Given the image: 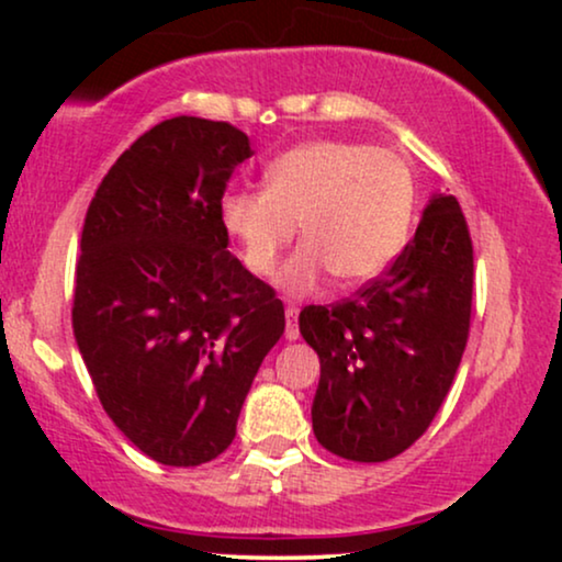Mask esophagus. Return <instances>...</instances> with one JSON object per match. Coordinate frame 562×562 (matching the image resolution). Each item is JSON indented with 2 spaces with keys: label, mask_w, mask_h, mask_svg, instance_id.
<instances>
[{
  "label": "esophagus",
  "mask_w": 562,
  "mask_h": 562,
  "mask_svg": "<svg viewBox=\"0 0 562 562\" xmlns=\"http://www.w3.org/2000/svg\"><path fill=\"white\" fill-rule=\"evenodd\" d=\"M285 317H288L285 338H288V340H299V338H301V330H299V322H295V317H299V308L288 306V308H285Z\"/></svg>",
  "instance_id": "obj_1"
}]
</instances>
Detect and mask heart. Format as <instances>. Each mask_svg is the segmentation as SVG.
<instances>
[{"instance_id":"1","label":"heart","mask_w":562,"mask_h":562,"mask_svg":"<svg viewBox=\"0 0 562 562\" xmlns=\"http://www.w3.org/2000/svg\"><path fill=\"white\" fill-rule=\"evenodd\" d=\"M218 211L259 277L274 272L301 222L306 243L282 267L280 285L306 295L333 274L346 285L372 280L396 259L415 214V179L383 147L303 142L269 164L267 187L229 190Z\"/></svg>"}]
</instances>
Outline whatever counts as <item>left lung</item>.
I'll return each instance as SVG.
<instances>
[{"label":"left lung","instance_id":"obj_1","mask_svg":"<svg viewBox=\"0 0 562 562\" xmlns=\"http://www.w3.org/2000/svg\"><path fill=\"white\" fill-rule=\"evenodd\" d=\"M473 240L460 203L436 195L415 237L353 299L306 306L299 325L319 353L317 441L351 462H385L441 409L465 351Z\"/></svg>","mask_w":562,"mask_h":562}]
</instances>
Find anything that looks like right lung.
Listing matches in <instances>:
<instances>
[{
	"mask_svg": "<svg viewBox=\"0 0 562 562\" xmlns=\"http://www.w3.org/2000/svg\"><path fill=\"white\" fill-rule=\"evenodd\" d=\"M250 156L227 121H160L111 166L83 218L76 344L102 409L160 465L195 468L229 447L285 333V306L229 254L218 211Z\"/></svg>",
	"mask_w": 562,
	"mask_h": 562,
	"instance_id": "obj_1",
	"label": "right lung"
}]
</instances>
